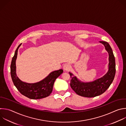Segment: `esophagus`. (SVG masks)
<instances>
[{
    "mask_svg": "<svg viewBox=\"0 0 126 126\" xmlns=\"http://www.w3.org/2000/svg\"><path fill=\"white\" fill-rule=\"evenodd\" d=\"M70 65L68 64H66L63 66V69L65 71H68L70 69Z\"/></svg>",
    "mask_w": 126,
    "mask_h": 126,
    "instance_id": "obj_1",
    "label": "esophagus"
}]
</instances>
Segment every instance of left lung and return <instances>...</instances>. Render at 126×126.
Segmentation results:
<instances>
[{
    "mask_svg": "<svg viewBox=\"0 0 126 126\" xmlns=\"http://www.w3.org/2000/svg\"><path fill=\"white\" fill-rule=\"evenodd\" d=\"M109 54L108 71L102 77L92 82H84L79 80L74 75L69 72L71 77L70 86L78 94L86 97H94L104 93L110 87L115 75V59L112 48L106 41H100Z\"/></svg>",
    "mask_w": 126,
    "mask_h": 126,
    "instance_id": "8db88e82",
    "label": "left lung"
}]
</instances>
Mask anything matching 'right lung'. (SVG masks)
<instances>
[{
  "mask_svg": "<svg viewBox=\"0 0 126 126\" xmlns=\"http://www.w3.org/2000/svg\"><path fill=\"white\" fill-rule=\"evenodd\" d=\"M21 44L17 48L10 66L11 76L14 85L22 94L30 99H38L48 96L52 93L55 79L63 72V70L60 69L53 71L44 79L37 82L30 83L22 81L17 76L16 71L18 50Z\"/></svg>",
  "mask_w": 126,
  "mask_h": 126,
  "instance_id": "right-lung-1",
  "label": "right lung"
}]
</instances>
